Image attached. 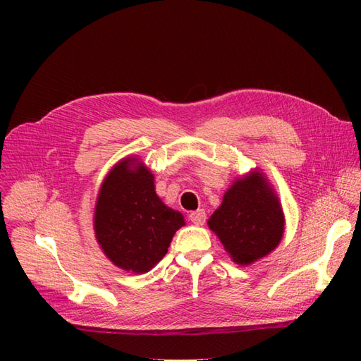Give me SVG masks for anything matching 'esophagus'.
<instances>
[{
    "instance_id": "1",
    "label": "esophagus",
    "mask_w": 361,
    "mask_h": 361,
    "mask_svg": "<svg viewBox=\"0 0 361 361\" xmlns=\"http://www.w3.org/2000/svg\"><path fill=\"white\" fill-rule=\"evenodd\" d=\"M190 220L192 224L195 226H203L206 221V212L203 209H197V211H192L190 214Z\"/></svg>"
}]
</instances>
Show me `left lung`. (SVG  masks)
Segmentation results:
<instances>
[{
    "instance_id": "1",
    "label": "left lung",
    "mask_w": 361,
    "mask_h": 361,
    "mask_svg": "<svg viewBox=\"0 0 361 361\" xmlns=\"http://www.w3.org/2000/svg\"><path fill=\"white\" fill-rule=\"evenodd\" d=\"M207 226L233 262L250 265L280 244L285 215L264 173L255 170L233 182Z\"/></svg>"
}]
</instances>
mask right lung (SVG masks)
Returning a JSON list of instances; mask_svg holds the SVG:
<instances>
[{
  "label": "right lung",
  "mask_w": 361,
  "mask_h": 361,
  "mask_svg": "<svg viewBox=\"0 0 361 361\" xmlns=\"http://www.w3.org/2000/svg\"><path fill=\"white\" fill-rule=\"evenodd\" d=\"M154 174L138 158L120 161L106 174L94 207V233L113 264L145 274L166 256L183 215L157 195Z\"/></svg>",
  "instance_id": "obj_1"
}]
</instances>
